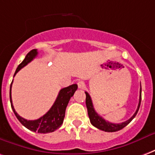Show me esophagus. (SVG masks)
I'll return each instance as SVG.
<instances>
[{"label":"esophagus","instance_id":"obj_1","mask_svg":"<svg viewBox=\"0 0 155 155\" xmlns=\"http://www.w3.org/2000/svg\"><path fill=\"white\" fill-rule=\"evenodd\" d=\"M78 84V87L80 88V89H83L84 87V85H85V84H84V82L83 81H80L79 82L77 83Z\"/></svg>","mask_w":155,"mask_h":155}]
</instances>
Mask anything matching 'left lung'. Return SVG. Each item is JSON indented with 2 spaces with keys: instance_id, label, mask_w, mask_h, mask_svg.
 <instances>
[{
  "instance_id": "8db88e82",
  "label": "left lung",
  "mask_w": 155,
  "mask_h": 155,
  "mask_svg": "<svg viewBox=\"0 0 155 155\" xmlns=\"http://www.w3.org/2000/svg\"><path fill=\"white\" fill-rule=\"evenodd\" d=\"M86 94V99H85V103H86L87 110H88V115H89V120L91 124L95 127L96 128H98L99 130H104V131H107V132H114V131H117V130H121L122 128H124L126 126L130 123V121H132L133 118L135 117L138 113L139 108L140 106V102H141V84H140V100H139V104L137 107L136 113H134V115L130 117L129 120L121 122V123H112L109 121L104 120L101 116H99L98 113H96V111L94 108V105H93L92 99L91 97L89 96V94L87 92H85Z\"/></svg>"
}]
</instances>
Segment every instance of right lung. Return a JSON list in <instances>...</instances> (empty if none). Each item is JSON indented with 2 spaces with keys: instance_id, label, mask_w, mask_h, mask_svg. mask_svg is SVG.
<instances>
[{
  "instance_id": "right-lung-1",
  "label": "right lung",
  "mask_w": 155,
  "mask_h": 155,
  "mask_svg": "<svg viewBox=\"0 0 155 155\" xmlns=\"http://www.w3.org/2000/svg\"><path fill=\"white\" fill-rule=\"evenodd\" d=\"M37 55H38L37 49L31 50L28 54L26 55L25 60L18 66L14 76L16 74V73L19 71V70H21V68H23L28 63L30 62L34 58H35ZM11 85H12V83L10 84V104H11V107L13 109L15 115L16 116L17 119L20 121V123L24 127L28 128V130L34 131V132L37 131L38 133H43V134L53 132L54 130L58 129L62 125L64 117H65L66 107L68 105V103L71 98L74 95V92L76 91L78 88L77 84H71L70 86L61 89L58 94V96H57L55 103L45 115H43L37 120H28H28L21 117L14 108L12 99H11Z\"/></svg>"
}]
</instances>
